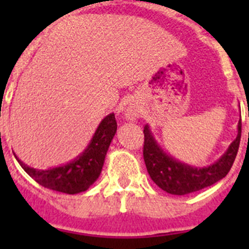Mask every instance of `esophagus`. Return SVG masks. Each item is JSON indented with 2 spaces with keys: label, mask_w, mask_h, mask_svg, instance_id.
Instances as JSON below:
<instances>
[{
  "label": "esophagus",
  "mask_w": 249,
  "mask_h": 249,
  "mask_svg": "<svg viewBox=\"0 0 249 249\" xmlns=\"http://www.w3.org/2000/svg\"><path fill=\"white\" fill-rule=\"evenodd\" d=\"M126 117L128 118V120H132V121L136 120V117H137V111H135V109H132V108L127 109Z\"/></svg>",
  "instance_id": "obj_1"
}]
</instances>
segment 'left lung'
Here are the masks:
<instances>
[{
	"mask_svg": "<svg viewBox=\"0 0 249 249\" xmlns=\"http://www.w3.org/2000/svg\"><path fill=\"white\" fill-rule=\"evenodd\" d=\"M241 132L242 123L239 121L236 140L230 144L223 156L211 166L195 167L166 153L155 140L148 124H146L143 129V158L149 177L160 188L176 196L188 195L212 186L230 172L238 152Z\"/></svg>",
	"mask_w": 249,
	"mask_h": 249,
	"instance_id": "obj_1",
	"label": "left lung"
}]
</instances>
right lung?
<instances>
[{
	"mask_svg": "<svg viewBox=\"0 0 249 249\" xmlns=\"http://www.w3.org/2000/svg\"><path fill=\"white\" fill-rule=\"evenodd\" d=\"M116 131L117 122L114 113H109L101 121L85 151L63 166L36 169L23 163L17 156L15 157L22 168L25 169V172L41 186L57 192L76 195L87 191L97 181Z\"/></svg>",
	"mask_w": 249,
	"mask_h": 249,
	"instance_id": "add662e5",
	"label": "right lung"
}]
</instances>
